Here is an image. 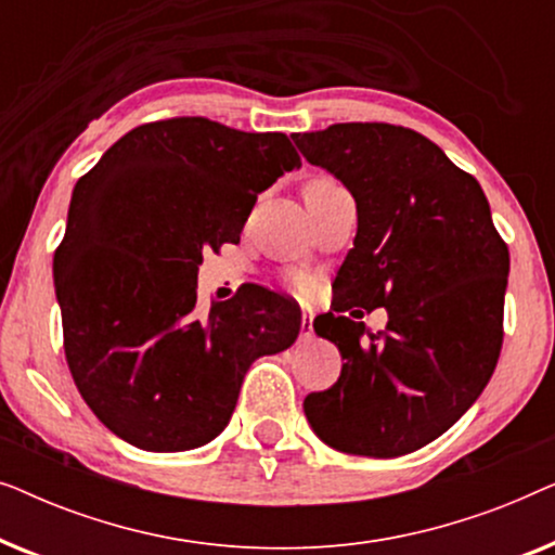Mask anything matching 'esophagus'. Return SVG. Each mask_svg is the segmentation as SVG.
<instances>
[{
  "mask_svg": "<svg viewBox=\"0 0 555 555\" xmlns=\"http://www.w3.org/2000/svg\"><path fill=\"white\" fill-rule=\"evenodd\" d=\"M300 336H302V338H313V315H310V313H302Z\"/></svg>",
  "mask_w": 555,
  "mask_h": 555,
  "instance_id": "esophagus-1",
  "label": "esophagus"
}]
</instances>
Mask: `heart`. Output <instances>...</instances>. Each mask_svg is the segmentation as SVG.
I'll return each mask as SVG.
<instances>
[{
  "label": "heart",
  "instance_id": "heart-1",
  "mask_svg": "<svg viewBox=\"0 0 555 555\" xmlns=\"http://www.w3.org/2000/svg\"><path fill=\"white\" fill-rule=\"evenodd\" d=\"M321 181H331V179H321ZM291 285L298 291L300 295H308L310 291H313V283H310L308 275H302V272H293L291 275Z\"/></svg>",
  "mask_w": 555,
  "mask_h": 555
}]
</instances>
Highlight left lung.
<instances>
[{
  "instance_id": "1",
  "label": "left lung",
  "mask_w": 555,
  "mask_h": 555,
  "mask_svg": "<svg viewBox=\"0 0 555 555\" xmlns=\"http://www.w3.org/2000/svg\"><path fill=\"white\" fill-rule=\"evenodd\" d=\"M295 146L351 192L359 230L336 275L338 300L313 323L346 359L338 382L302 401L338 452L399 457L444 435L475 404L503 346L511 255L475 177L422 133L333 124ZM386 307V332L344 317Z\"/></svg>"
}]
</instances>
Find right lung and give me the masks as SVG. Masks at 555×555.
Returning <instances> with one entry per match:
<instances>
[{
    "mask_svg": "<svg viewBox=\"0 0 555 555\" xmlns=\"http://www.w3.org/2000/svg\"><path fill=\"white\" fill-rule=\"evenodd\" d=\"M298 166L285 133L169 118L78 179L52 272L73 382L113 435L149 452L207 444L253 361L295 344L300 313L283 295L249 285L199 308L196 272Z\"/></svg>",
    "mask_w": 555,
    "mask_h": 555,
    "instance_id": "1",
    "label": "right lung"
}]
</instances>
